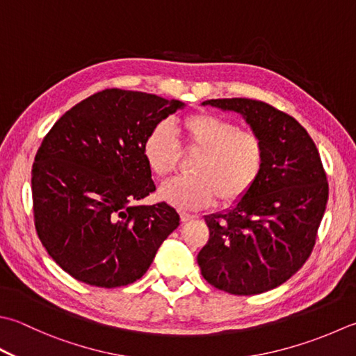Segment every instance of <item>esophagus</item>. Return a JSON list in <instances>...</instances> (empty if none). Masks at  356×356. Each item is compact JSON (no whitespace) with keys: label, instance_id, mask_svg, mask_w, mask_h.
Here are the masks:
<instances>
[{"label":"esophagus","instance_id":"1","mask_svg":"<svg viewBox=\"0 0 356 356\" xmlns=\"http://www.w3.org/2000/svg\"><path fill=\"white\" fill-rule=\"evenodd\" d=\"M194 219H197V216L196 214H190V213H185V211H182L180 213V220L184 222H190V220H194Z\"/></svg>","mask_w":356,"mask_h":356}]
</instances>
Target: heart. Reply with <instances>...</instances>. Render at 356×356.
<instances>
[{"label": "heart", "instance_id": "1", "mask_svg": "<svg viewBox=\"0 0 356 356\" xmlns=\"http://www.w3.org/2000/svg\"><path fill=\"white\" fill-rule=\"evenodd\" d=\"M180 131L185 149L199 151L194 176L177 177L160 186V197L184 210H200L218 199L220 205L238 204L253 190L266 168V143L253 131L214 114L182 118ZM143 157L156 177L176 171L180 146L170 124L159 123L143 142Z\"/></svg>", "mask_w": 356, "mask_h": 356}]
</instances>
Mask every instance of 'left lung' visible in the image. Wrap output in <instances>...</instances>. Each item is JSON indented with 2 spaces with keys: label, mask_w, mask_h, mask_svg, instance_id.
Wrapping results in <instances>:
<instances>
[{
  "label": "left lung",
  "mask_w": 356,
  "mask_h": 356,
  "mask_svg": "<svg viewBox=\"0 0 356 356\" xmlns=\"http://www.w3.org/2000/svg\"><path fill=\"white\" fill-rule=\"evenodd\" d=\"M239 113L266 143L259 182L245 197L205 222L210 239L197 254L200 273L213 287L247 296L276 289L309 259L329 199L321 157L293 117L252 99H216Z\"/></svg>",
  "instance_id": "8db88e82"
}]
</instances>
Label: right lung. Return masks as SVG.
I'll return each instance as SVG.
<instances>
[{"label":"right lung","instance_id":"1","mask_svg":"<svg viewBox=\"0 0 356 356\" xmlns=\"http://www.w3.org/2000/svg\"><path fill=\"white\" fill-rule=\"evenodd\" d=\"M138 90L104 89L55 122L32 165L33 222L49 256L75 280L114 289L146 273L179 227L143 157L148 132L184 108Z\"/></svg>","mask_w":356,"mask_h":356}]
</instances>
